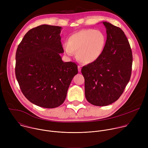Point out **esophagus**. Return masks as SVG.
Masks as SVG:
<instances>
[{"instance_id": "34e87169", "label": "esophagus", "mask_w": 148, "mask_h": 148, "mask_svg": "<svg viewBox=\"0 0 148 148\" xmlns=\"http://www.w3.org/2000/svg\"><path fill=\"white\" fill-rule=\"evenodd\" d=\"M78 71H79V72H80V71H81V66H78Z\"/></svg>"}]
</instances>
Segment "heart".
I'll return each mask as SVG.
<instances>
[{
    "instance_id": "1",
    "label": "heart",
    "mask_w": 148,
    "mask_h": 148,
    "mask_svg": "<svg viewBox=\"0 0 148 148\" xmlns=\"http://www.w3.org/2000/svg\"><path fill=\"white\" fill-rule=\"evenodd\" d=\"M106 44V37L103 32L91 29L77 32L68 39L63 46L66 54L71 56L76 53L78 60L84 64H91L102 54Z\"/></svg>"
}]
</instances>
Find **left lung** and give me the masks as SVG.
Instances as JSON below:
<instances>
[{
    "label": "left lung",
    "instance_id": "obj_1",
    "mask_svg": "<svg viewBox=\"0 0 148 148\" xmlns=\"http://www.w3.org/2000/svg\"><path fill=\"white\" fill-rule=\"evenodd\" d=\"M107 40L101 56L84 66L81 73L85 79V96L96 106H106L123 93L131 76L132 53L124 32L107 22Z\"/></svg>",
    "mask_w": 148,
    "mask_h": 148
}]
</instances>
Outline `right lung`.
<instances>
[{"label": "right lung", "instance_id": "obj_1", "mask_svg": "<svg viewBox=\"0 0 148 148\" xmlns=\"http://www.w3.org/2000/svg\"><path fill=\"white\" fill-rule=\"evenodd\" d=\"M61 27L43 25L30 30L18 45L15 74L25 97L37 106L54 108L66 99L78 66L63 62Z\"/></svg>", "mask_w": 148, "mask_h": 148}]
</instances>
